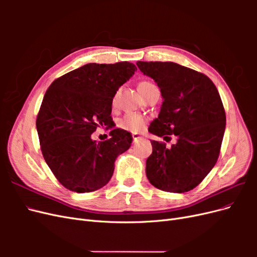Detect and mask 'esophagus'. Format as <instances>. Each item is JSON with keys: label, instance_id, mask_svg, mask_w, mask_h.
I'll list each match as a JSON object with an SVG mask.
<instances>
[{"label": "esophagus", "instance_id": "esophagus-1", "mask_svg": "<svg viewBox=\"0 0 257 257\" xmlns=\"http://www.w3.org/2000/svg\"><path fill=\"white\" fill-rule=\"evenodd\" d=\"M132 138H133V142L136 143L137 141H139V139L142 138V136L139 134H132Z\"/></svg>", "mask_w": 257, "mask_h": 257}]
</instances>
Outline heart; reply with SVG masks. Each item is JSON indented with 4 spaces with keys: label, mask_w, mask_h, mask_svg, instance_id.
Wrapping results in <instances>:
<instances>
[{
    "label": "heart",
    "mask_w": 257,
    "mask_h": 257,
    "mask_svg": "<svg viewBox=\"0 0 257 257\" xmlns=\"http://www.w3.org/2000/svg\"><path fill=\"white\" fill-rule=\"evenodd\" d=\"M153 87H157V85H155L153 82L147 81V80L139 82V84H138V89H139V91H141L143 95H145L146 93ZM118 94H119V92H116L115 95L113 96V99H112L113 104H115V102H116ZM118 125L123 130L132 132V133H137V132H141L145 127L146 119L142 114H138L136 112H127L126 114L123 115V118H121L119 120Z\"/></svg>",
    "instance_id": "obj_1"
}]
</instances>
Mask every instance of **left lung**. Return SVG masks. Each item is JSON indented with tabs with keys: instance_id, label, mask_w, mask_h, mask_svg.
Instances as JSON below:
<instances>
[{
	"instance_id": "8db88e82",
	"label": "left lung",
	"mask_w": 257,
	"mask_h": 257,
	"mask_svg": "<svg viewBox=\"0 0 257 257\" xmlns=\"http://www.w3.org/2000/svg\"><path fill=\"white\" fill-rule=\"evenodd\" d=\"M153 78L164 102L149 132L177 143L152 141L146 174L152 185L170 193L193 190L213 168L220 155L226 115L214 83L208 76L174 62H137Z\"/></svg>"
}]
</instances>
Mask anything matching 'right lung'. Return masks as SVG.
Returning a JSON list of instances; mask_svg holds the SVG:
<instances>
[{
    "instance_id": "add662e5",
    "label": "right lung",
    "mask_w": 257,
    "mask_h": 257,
    "mask_svg": "<svg viewBox=\"0 0 257 257\" xmlns=\"http://www.w3.org/2000/svg\"><path fill=\"white\" fill-rule=\"evenodd\" d=\"M137 71L130 62L89 63L54 80L45 93L36 118L43 157L58 181L69 191L103 188L114 161L132 144L128 132L114 128L96 143L91 135L100 125L113 126L112 98Z\"/></svg>"
}]
</instances>
